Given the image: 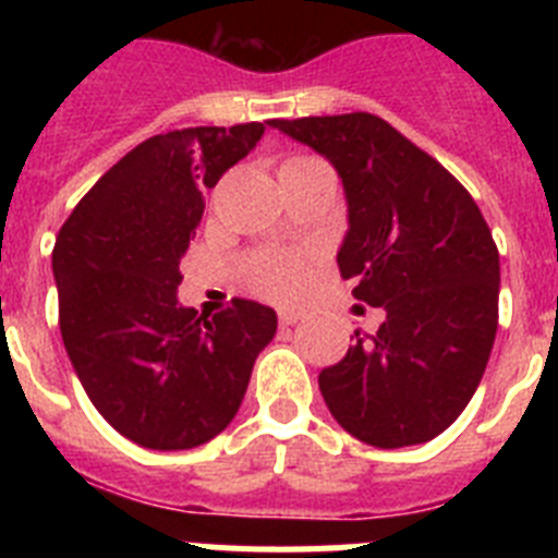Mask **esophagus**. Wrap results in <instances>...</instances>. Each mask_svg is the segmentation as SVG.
Here are the masks:
<instances>
[{"instance_id":"obj_1","label":"esophagus","mask_w":558,"mask_h":558,"mask_svg":"<svg viewBox=\"0 0 558 558\" xmlns=\"http://www.w3.org/2000/svg\"><path fill=\"white\" fill-rule=\"evenodd\" d=\"M302 310H293V307H282L279 310V324H282V327H293V324H299L302 322Z\"/></svg>"}]
</instances>
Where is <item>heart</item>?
I'll use <instances>...</instances> for the list:
<instances>
[{
	"label": "heart",
	"mask_w": 558,
	"mask_h": 558,
	"mask_svg": "<svg viewBox=\"0 0 558 558\" xmlns=\"http://www.w3.org/2000/svg\"><path fill=\"white\" fill-rule=\"evenodd\" d=\"M248 276L251 284L263 295L290 299L307 282V263H304L302 254H293V251H265V254H256L248 263Z\"/></svg>",
	"instance_id": "b5f03b06"
}]
</instances>
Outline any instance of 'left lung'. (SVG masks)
I'll list each match as a JSON object with an SVG mask.
<instances>
[{"mask_svg": "<svg viewBox=\"0 0 558 558\" xmlns=\"http://www.w3.org/2000/svg\"><path fill=\"white\" fill-rule=\"evenodd\" d=\"M322 153L347 195L338 268L383 307L347 357L318 374L329 413L383 450L425 445L461 416L497 332L500 254L472 195L374 113L270 120Z\"/></svg>", "mask_w": 558, "mask_h": 558, "instance_id": "obj_1", "label": "left lung"}]
</instances>
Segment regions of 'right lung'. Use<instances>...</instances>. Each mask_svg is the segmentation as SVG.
<instances>
[{
  "mask_svg": "<svg viewBox=\"0 0 558 558\" xmlns=\"http://www.w3.org/2000/svg\"><path fill=\"white\" fill-rule=\"evenodd\" d=\"M263 122L150 136L83 195L52 251L61 335L108 425L147 450H192L229 427L276 313L234 299L204 315L179 302L181 256L204 190L263 140Z\"/></svg>",
  "mask_w": 558,
  "mask_h": 558,
  "instance_id": "right-lung-1",
  "label": "right lung"
}]
</instances>
